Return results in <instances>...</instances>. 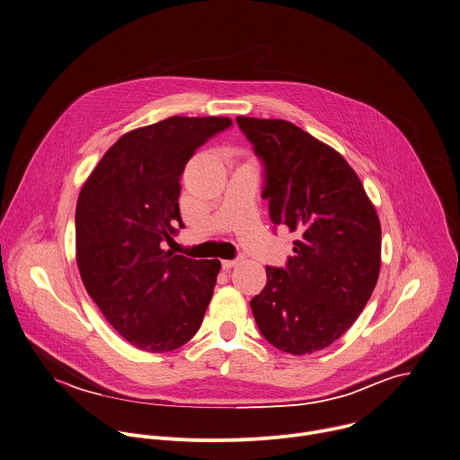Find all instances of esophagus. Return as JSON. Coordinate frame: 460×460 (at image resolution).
Segmentation results:
<instances>
[{
  "mask_svg": "<svg viewBox=\"0 0 460 460\" xmlns=\"http://www.w3.org/2000/svg\"><path fill=\"white\" fill-rule=\"evenodd\" d=\"M238 265V260H224L222 261V269L224 270H231L233 267H236Z\"/></svg>",
  "mask_w": 460,
  "mask_h": 460,
  "instance_id": "34e87169",
  "label": "esophagus"
}]
</instances>
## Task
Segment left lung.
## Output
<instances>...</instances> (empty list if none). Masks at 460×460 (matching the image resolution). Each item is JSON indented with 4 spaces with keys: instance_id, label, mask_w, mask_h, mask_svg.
Returning a JSON list of instances; mask_svg holds the SVG:
<instances>
[{
    "instance_id": "8db88e82",
    "label": "left lung",
    "mask_w": 460,
    "mask_h": 460,
    "mask_svg": "<svg viewBox=\"0 0 460 460\" xmlns=\"http://www.w3.org/2000/svg\"><path fill=\"white\" fill-rule=\"evenodd\" d=\"M265 164L270 220L297 234L287 269L267 267L251 301L261 335L290 355L341 339L366 308L382 265V227L348 161L285 119L236 118Z\"/></svg>"
}]
</instances>
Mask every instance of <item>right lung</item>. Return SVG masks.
<instances>
[{"label":"right lung","instance_id":"obj_1","mask_svg":"<svg viewBox=\"0 0 460 460\" xmlns=\"http://www.w3.org/2000/svg\"><path fill=\"white\" fill-rule=\"evenodd\" d=\"M233 121L172 116L123 134L85 179L75 215L76 265L89 297L134 348L173 351L200 328L218 260L161 249L181 222L186 163Z\"/></svg>","mask_w":460,"mask_h":460}]
</instances>
